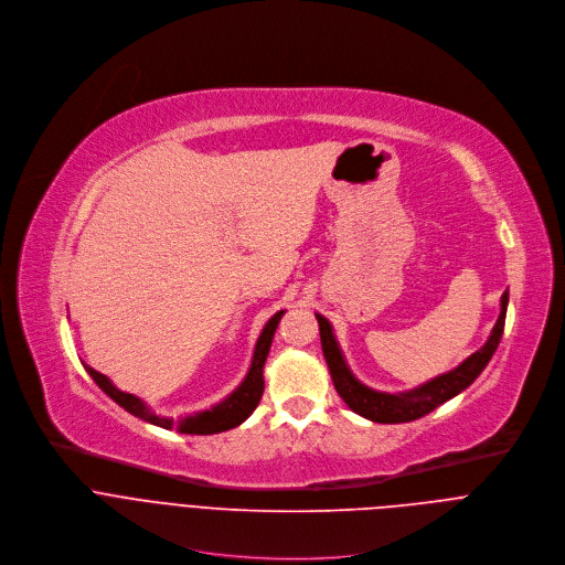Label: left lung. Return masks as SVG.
Returning a JSON list of instances; mask_svg holds the SVG:
<instances>
[{
  "mask_svg": "<svg viewBox=\"0 0 565 565\" xmlns=\"http://www.w3.org/2000/svg\"><path fill=\"white\" fill-rule=\"evenodd\" d=\"M505 311H508V291L501 296L499 320L488 338V343L481 350H477L470 359H466L452 372L440 374V376L423 383L420 387H414L409 392H398V394L376 392V390L363 385L348 367L343 352L335 343V335H333L329 320L320 313H316V318H318V327H320L322 354H324L333 387L348 403V407L374 423H409V420H416V418L429 414L445 401L455 398L457 394H461L466 387H470L475 383V379L486 370V365L490 363L492 354L497 352V348L501 343L503 327H505Z\"/></svg>",
  "mask_w": 565,
  "mask_h": 565,
  "instance_id": "obj_1",
  "label": "left lung"
}]
</instances>
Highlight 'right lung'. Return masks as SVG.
Here are the masks:
<instances>
[{"label": "right lung", "mask_w": 565, "mask_h": 565, "mask_svg": "<svg viewBox=\"0 0 565 565\" xmlns=\"http://www.w3.org/2000/svg\"><path fill=\"white\" fill-rule=\"evenodd\" d=\"M282 313L285 311L274 313L267 320L265 329L260 331V338H258L256 350H254V359H252V367H249L245 381L227 398L215 403L213 407H209L204 412H195V414L182 416L178 420L169 418V416H158L138 396L120 392L104 374L95 372L88 365H84V367H86L88 376L99 385V390L104 394H108L113 401H116L120 407H125L129 414L142 418V420H147L151 425H158V427H164V429H173L175 427L180 434H200V436L227 431L232 427H238L243 420H247L252 416V412L258 407L260 398H263V392H265L263 367H265V361H267V354H269V348H271V341H274V333H276V327H278Z\"/></svg>", "instance_id": "obj_1"}]
</instances>
